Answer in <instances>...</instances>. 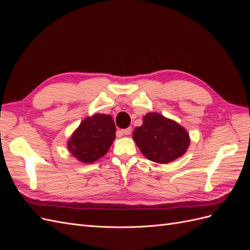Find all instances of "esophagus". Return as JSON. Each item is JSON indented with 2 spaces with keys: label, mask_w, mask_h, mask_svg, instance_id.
I'll use <instances>...</instances> for the list:
<instances>
[{
  "label": "esophagus",
  "mask_w": 250,
  "mask_h": 250,
  "mask_svg": "<svg viewBox=\"0 0 250 250\" xmlns=\"http://www.w3.org/2000/svg\"><path fill=\"white\" fill-rule=\"evenodd\" d=\"M121 133L125 134V135L130 134L131 133V127H128V128H125V129H122V130H121Z\"/></svg>",
  "instance_id": "1"
}]
</instances>
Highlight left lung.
Segmentation results:
<instances>
[{"instance_id":"obj_1","label":"left lung","mask_w":250,"mask_h":250,"mask_svg":"<svg viewBox=\"0 0 250 250\" xmlns=\"http://www.w3.org/2000/svg\"><path fill=\"white\" fill-rule=\"evenodd\" d=\"M133 140L148 160L158 164L176 160L190 144L185 128L156 112L144 117L143 125L133 131Z\"/></svg>"}]
</instances>
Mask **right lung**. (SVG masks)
Segmentation results:
<instances>
[{
    "label": "right lung",
    "instance_id": "add662e5",
    "mask_svg": "<svg viewBox=\"0 0 250 250\" xmlns=\"http://www.w3.org/2000/svg\"><path fill=\"white\" fill-rule=\"evenodd\" d=\"M116 138V126L109 115H97L82 121L67 143L70 152L83 163H94L107 152Z\"/></svg>",
    "mask_w": 250,
    "mask_h": 250
}]
</instances>
